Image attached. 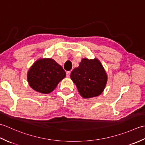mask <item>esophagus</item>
Segmentation results:
<instances>
[{"mask_svg": "<svg viewBox=\"0 0 145 145\" xmlns=\"http://www.w3.org/2000/svg\"><path fill=\"white\" fill-rule=\"evenodd\" d=\"M70 71H69V72H67V73H66V74H67V77H70Z\"/></svg>", "mask_w": 145, "mask_h": 145, "instance_id": "obj_1", "label": "esophagus"}]
</instances>
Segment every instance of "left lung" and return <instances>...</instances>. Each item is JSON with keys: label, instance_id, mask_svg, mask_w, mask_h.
<instances>
[{"label": "left lung", "instance_id": "obj_1", "mask_svg": "<svg viewBox=\"0 0 145 145\" xmlns=\"http://www.w3.org/2000/svg\"><path fill=\"white\" fill-rule=\"evenodd\" d=\"M70 78L84 98L99 96L105 88L108 80L106 71L97 58H82L79 66L71 73Z\"/></svg>", "mask_w": 145, "mask_h": 145}]
</instances>
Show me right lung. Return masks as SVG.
<instances>
[{"mask_svg":"<svg viewBox=\"0 0 145 145\" xmlns=\"http://www.w3.org/2000/svg\"><path fill=\"white\" fill-rule=\"evenodd\" d=\"M62 67L51 58L36 60L27 72V81L33 90L48 94L54 90L60 81L65 77Z\"/></svg>","mask_w":145,"mask_h":145,"instance_id":"right-lung-1","label":"right lung"}]
</instances>
